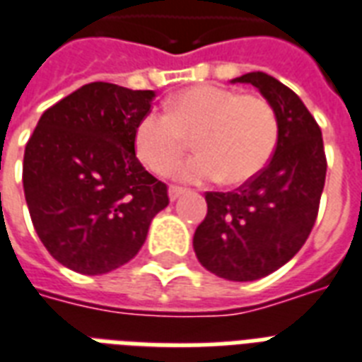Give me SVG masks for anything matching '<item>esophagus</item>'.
Returning <instances> with one entry per match:
<instances>
[{
	"mask_svg": "<svg viewBox=\"0 0 362 362\" xmlns=\"http://www.w3.org/2000/svg\"><path fill=\"white\" fill-rule=\"evenodd\" d=\"M186 193V189L184 187H178V186H170L169 187V199L170 201H176V199L180 197V195H184Z\"/></svg>",
	"mask_w": 362,
	"mask_h": 362,
	"instance_id": "esophagus-1",
	"label": "esophagus"
}]
</instances>
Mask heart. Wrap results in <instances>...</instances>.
Segmentation results:
<instances>
[{
    "label": "heart",
    "instance_id": "heart-1",
    "mask_svg": "<svg viewBox=\"0 0 362 362\" xmlns=\"http://www.w3.org/2000/svg\"><path fill=\"white\" fill-rule=\"evenodd\" d=\"M165 107L167 112L148 110L135 127L136 153L156 175L175 167L193 135L199 152L175 170L176 178L192 184L252 180L278 144L276 110L259 95L199 84L173 95Z\"/></svg>",
    "mask_w": 362,
    "mask_h": 362
}]
</instances>
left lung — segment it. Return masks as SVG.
<instances>
[{
  "label": "left lung",
  "instance_id": "left-lung-1",
  "mask_svg": "<svg viewBox=\"0 0 362 362\" xmlns=\"http://www.w3.org/2000/svg\"><path fill=\"white\" fill-rule=\"evenodd\" d=\"M252 84L276 110L274 156L235 192H209V212L193 235L199 263L231 281L269 276L303 247L317 218L327 159L321 129L297 93L253 71L233 78Z\"/></svg>",
  "mask_w": 362,
  "mask_h": 362
}]
</instances>
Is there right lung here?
Listing matches in <instances>:
<instances>
[{
	"mask_svg": "<svg viewBox=\"0 0 362 362\" xmlns=\"http://www.w3.org/2000/svg\"><path fill=\"white\" fill-rule=\"evenodd\" d=\"M156 93L90 82L42 112L22 182L37 235L58 263L107 274L135 257L167 186L135 156V127Z\"/></svg>",
	"mask_w": 362,
	"mask_h": 362,
	"instance_id": "add662e5",
	"label": "right lung"
}]
</instances>
